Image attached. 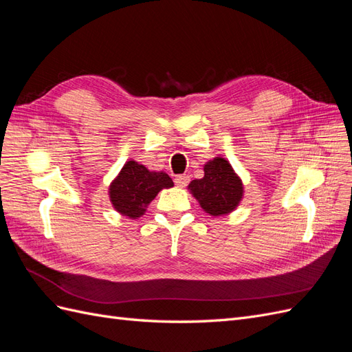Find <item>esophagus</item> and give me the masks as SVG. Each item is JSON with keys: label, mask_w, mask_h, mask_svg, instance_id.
<instances>
[{"label": "esophagus", "mask_w": 352, "mask_h": 352, "mask_svg": "<svg viewBox=\"0 0 352 352\" xmlns=\"http://www.w3.org/2000/svg\"><path fill=\"white\" fill-rule=\"evenodd\" d=\"M175 184H176L177 186H180V188L186 186V185L189 184V176H186V175H177V176L175 177Z\"/></svg>", "instance_id": "34e87169"}]
</instances>
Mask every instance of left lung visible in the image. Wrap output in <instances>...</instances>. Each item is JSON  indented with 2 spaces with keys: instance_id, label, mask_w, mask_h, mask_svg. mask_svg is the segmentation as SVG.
<instances>
[{
  "instance_id": "8db88e82",
  "label": "left lung",
  "mask_w": 352,
  "mask_h": 352,
  "mask_svg": "<svg viewBox=\"0 0 352 352\" xmlns=\"http://www.w3.org/2000/svg\"><path fill=\"white\" fill-rule=\"evenodd\" d=\"M192 195L211 216L228 214L242 198V182L225 158H214L204 166V177L189 184Z\"/></svg>"
}]
</instances>
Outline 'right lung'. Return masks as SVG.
Returning <instances> with one entry per match:
<instances>
[{
	"label": "right lung",
	"instance_id": "obj_1",
	"mask_svg": "<svg viewBox=\"0 0 352 352\" xmlns=\"http://www.w3.org/2000/svg\"><path fill=\"white\" fill-rule=\"evenodd\" d=\"M173 180L164 172H150L136 162H127L110 186L114 208L131 219L141 217L145 207L163 188H172Z\"/></svg>",
	"mask_w": 352,
	"mask_h": 352
}]
</instances>
